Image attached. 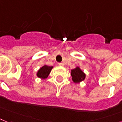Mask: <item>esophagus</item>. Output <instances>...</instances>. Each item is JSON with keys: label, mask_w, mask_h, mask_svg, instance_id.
Segmentation results:
<instances>
[{"label": "esophagus", "mask_w": 122, "mask_h": 122, "mask_svg": "<svg viewBox=\"0 0 122 122\" xmlns=\"http://www.w3.org/2000/svg\"><path fill=\"white\" fill-rule=\"evenodd\" d=\"M58 65H59L60 66H64V64H63V63H59V64H58Z\"/></svg>", "instance_id": "obj_1"}]
</instances>
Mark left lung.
Instances as JSON below:
<instances>
[{
	"label": "left lung",
	"mask_w": 122,
	"mask_h": 122,
	"mask_svg": "<svg viewBox=\"0 0 122 122\" xmlns=\"http://www.w3.org/2000/svg\"><path fill=\"white\" fill-rule=\"evenodd\" d=\"M72 80L75 83H80L85 79L86 74L82 71L79 67H76L75 69L71 70Z\"/></svg>",
	"instance_id": "8db88e82"
}]
</instances>
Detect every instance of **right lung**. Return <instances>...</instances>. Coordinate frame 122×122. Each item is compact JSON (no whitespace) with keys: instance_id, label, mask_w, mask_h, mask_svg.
I'll return each instance as SVG.
<instances>
[{"instance_id":"1","label":"right lung","mask_w":122,"mask_h":122,"mask_svg":"<svg viewBox=\"0 0 122 122\" xmlns=\"http://www.w3.org/2000/svg\"><path fill=\"white\" fill-rule=\"evenodd\" d=\"M52 69L53 66H48L44 65L38 70V71L37 72V76L41 79L47 78Z\"/></svg>"}]
</instances>
